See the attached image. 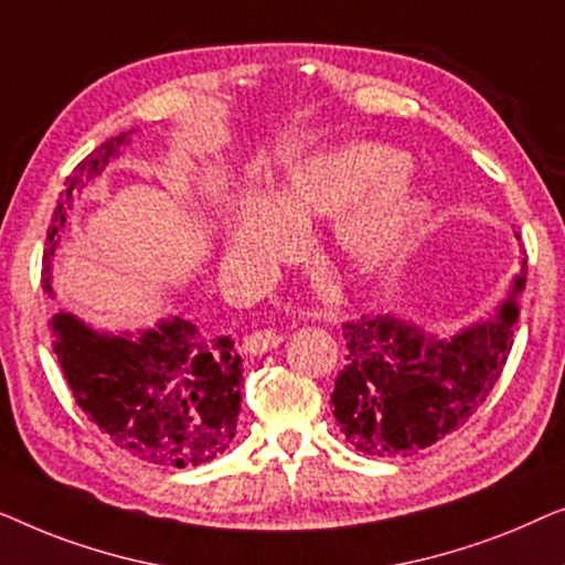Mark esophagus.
<instances>
[{
	"label": "esophagus",
	"mask_w": 565,
	"mask_h": 565,
	"mask_svg": "<svg viewBox=\"0 0 565 565\" xmlns=\"http://www.w3.org/2000/svg\"><path fill=\"white\" fill-rule=\"evenodd\" d=\"M280 342H282L280 331L259 329V331H254V334L244 339V352L246 354H265L269 350H275V347Z\"/></svg>",
	"instance_id": "34e87169"
}]
</instances>
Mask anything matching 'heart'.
Masks as SVG:
<instances>
[{"label": "heart", "instance_id": "obj_1", "mask_svg": "<svg viewBox=\"0 0 565 565\" xmlns=\"http://www.w3.org/2000/svg\"><path fill=\"white\" fill-rule=\"evenodd\" d=\"M408 159L391 146L360 141L292 161L265 198H249L226 238L234 265L282 249L288 227L334 221V244L358 275H377L404 252L419 218V192L406 177Z\"/></svg>", "mask_w": 565, "mask_h": 565}]
</instances>
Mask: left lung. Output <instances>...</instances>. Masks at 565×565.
Listing matches in <instances>:
<instances>
[{
  "label": "left lung",
  "mask_w": 565,
  "mask_h": 565,
  "mask_svg": "<svg viewBox=\"0 0 565 565\" xmlns=\"http://www.w3.org/2000/svg\"><path fill=\"white\" fill-rule=\"evenodd\" d=\"M524 282L527 259L497 316L452 337L391 313L347 321V362L331 393L347 443L375 458H406L462 427L507 365Z\"/></svg>",
  "instance_id": "1"
}]
</instances>
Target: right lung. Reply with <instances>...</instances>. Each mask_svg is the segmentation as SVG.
Wrapping results in <instances>:
<instances>
[{
    "instance_id": "1",
    "label": "right lung",
    "mask_w": 565,
    "mask_h": 565,
    "mask_svg": "<svg viewBox=\"0 0 565 565\" xmlns=\"http://www.w3.org/2000/svg\"><path fill=\"white\" fill-rule=\"evenodd\" d=\"M120 134L79 161L66 177L43 254V290L53 296L51 269L66 234L74 192L118 157ZM53 352L76 404L120 450L153 466L190 468L218 458L236 435L242 412V358L226 334L200 329L180 316L136 331H97L79 316L51 319Z\"/></svg>"
}]
</instances>
